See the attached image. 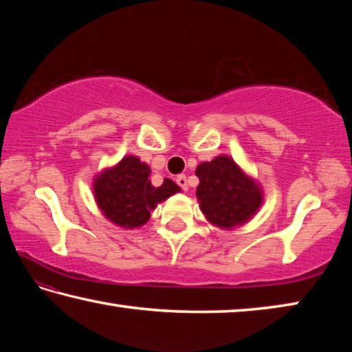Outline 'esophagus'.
Instances as JSON below:
<instances>
[{"label":"esophagus","mask_w":352,"mask_h":352,"mask_svg":"<svg viewBox=\"0 0 352 352\" xmlns=\"http://www.w3.org/2000/svg\"><path fill=\"white\" fill-rule=\"evenodd\" d=\"M175 182H177L178 186H180L183 190H188V178H186V175H184V174L178 175Z\"/></svg>","instance_id":"34e87169"}]
</instances>
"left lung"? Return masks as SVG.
Returning <instances> with one entry per match:
<instances>
[{
  "mask_svg": "<svg viewBox=\"0 0 352 352\" xmlns=\"http://www.w3.org/2000/svg\"><path fill=\"white\" fill-rule=\"evenodd\" d=\"M197 194L200 210L208 222L223 230L247 223L262 205L258 182L248 177L233 158L219 155L199 164Z\"/></svg>",
  "mask_w": 352,
  "mask_h": 352,
  "instance_id": "left-lung-1",
  "label": "left lung"
}]
</instances>
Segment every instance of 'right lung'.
I'll list each match as a JSON object with an SVG mask.
<instances>
[{"label": "right lung", "instance_id": "obj_1", "mask_svg": "<svg viewBox=\"0 0 352 352\" xmlns=\"http://www.w3.org/2000/svg\"><path fill=\"white\" fill-rule=\"evenodd\" d=\"M148 177L151 168L133 155H127L116 166L96 175L94 199L111 223L138 228L147 222L158 204L182 190L170 178H164L162 186L155 188Z\"/></svg>", "mask_w": 352, "mask_h": 352}]
</instances>
